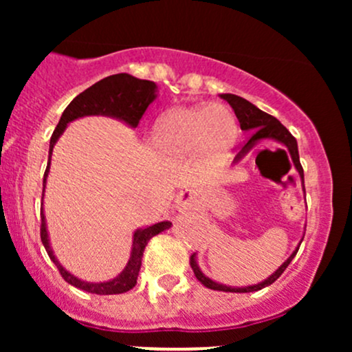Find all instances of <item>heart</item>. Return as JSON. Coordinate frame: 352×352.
<instances>
[{
    "label": "heart",
    "mask_w": 352,
    "mask_h": 352,
    "mask_svg": "<svg viewBox=\"0 0 352 352\" xmlns=\"http://www.w3.org/2000/svg\"><path fill=\"white\" fill-rule=\"evenodd\" d=\"M238 127L232 111L220 104L180 107L153 125L152 140L168 159H185L200 152L207 160H221L235 145Z\"/></svg>",
    "instance_id": "b5f03b06"
}]
</instances>
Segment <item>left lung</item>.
<instances>
[{"mask_svg": "<svg viewBox=\"0 0 352 352\" xmlns=\"http://www.w3.org/2000/svg\"><path fill=\"white\" fill-rule=\"evenodd\" d=\"M221 98H223L227 102L232 106L233 111H235V116L238 119V122H240V127L241 131L248 132L250 137L248 140L243 144V147H241V151L238 152L236 160H240L241 157L245 155V153H248L253 148V145H256L258 142H261V140H266V139H273L276 140V142L283 144L286 147V151L289 152V155H292V160L294 164V167H296V170L300 172V177H301V182H302V190H305V173H302V167L300 164V153H298V142L296 139L289 134L288 129L283 125L280 120L276 119V117L266 114V112L260 111L256 106H253L250 100H246L243 98H240V96H235V94H221ZM286 151H283L286 153ZM305 238V236H302ZM302 241V240H301ZM296 248L293 252L292 256L288 258V260L283 263L280 268L274 272L272 276L268 278V280L258 283V285H253V286H246V288H232V286H225V285H220V283H215L213 280H210V278L205 276L204 273L200 272L199 265H197V260H195V253L190 256V266H192L193 273H195V278L199 280L201 285L207 286L210 289H217V292H230V293H250V292H258V289L265 288V286H270L272 283H274L278 280V278L281 276V273L285 272L286 268H288V265L292 263V260L294 258V254L298 253Z\"/></svg>", "mask_w": 352, "mask_h": 352, "instance_id": "8db88e82", "label": "left lung"}]
</instances>
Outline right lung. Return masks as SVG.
<instances>
[{
  "instance_id": "add662e5",
  "label": "right lung",
  "mask_w": 352,
  "mask_h": 352,
  "mask_svg": "<svg viewBox=\"0 0 352 352\" xmlns=\"http://www.w3.org/2000/svg\"><path fill=\"white\" fill-rule=\"evenodd\" d=\"M157 86L152 80L137 79L131 74H114L109 78L99 80L94 86L86 89L80 92L78 98L72 99V102L66 107V111L60 116V120L58 127L54 129L51 135L50 142V162H47L46 172H44L43 179V197H44V187H46V177L50 172L51 164V153L52 147H54L56 140L63 134L66 125L72 122L78 117L84 116H111L116 119L124 120L131 127H137L142 119L144 112L151 106L152 100L157 98ZM170 221H160V223L152 225V227L140 228L134 233V245H132V254L129 260L127 266L124 272L114 280L106 283H87L80 281L74 274L63 268L56 256L52 254V250L50 246V240H47V230H46V218H44L43 208H41V241L46 248L47 254L52 260V263L58 266L60 276L64 278L69 285L76 286V288L82 289V292H89L94 294H120L129 292L137 285V276H139L140 265H142V254L145 250V245L148 243L152 236L159 235L160 232L170 227Z\"/></svg>"
}]
</instances>
